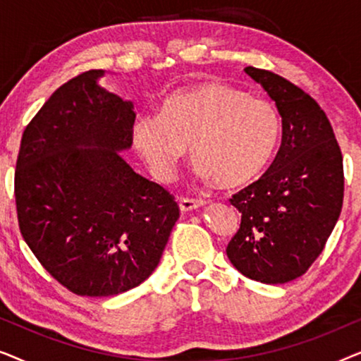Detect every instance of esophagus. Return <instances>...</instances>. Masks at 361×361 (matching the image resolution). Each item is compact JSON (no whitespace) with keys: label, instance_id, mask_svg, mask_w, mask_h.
<instances>
[{"label":"esophagus","instance_id":"obj_1","mask_svg":"<svg viewBox=\"0 0 361 361\" xmlns=\"http://www.w3.org/2000/svg\"><path fill=\"white\" fill-rule=\"evenodd\" d=\"M205 205L204 200H199V199H187V197H180L179 199V207L182 212H190V210H195L199 209V207Z\"/></svg>","mask_w":361,"mask_h":361}]
</instances>
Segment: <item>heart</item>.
Returning <instances> with one entry per match:
<instances>
[{
  "instance_id": "heart-1",
  "label": "heart",
  "mask_w": 361,
  "mask_h": 361,
  "mask_svg": "<svg viewBox=\"0 0 361 361\" xmlns=\"http://www.w3.org/2000/svg\"><path fill=\"white\" fill-rule=\"evenodd\" d=\"M279 130V115L268 100L205 80L167 97L159 115L137 116L131 141L156 179H174L190 145L197 176L238 189L273 161Z\"/></svg>"
}]
</instances>
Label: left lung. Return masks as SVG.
Listing matches in <instances>:
<instances>
[{"label": "left lung", "instance_id": "obj_1", "mask_svg": "<svg viewBox=\"0 0 361 361\" xmlns=\"http://www.w3.org/2000/svg\"><path fill=\"white\" fill-rule=\"evenodd\" d=\"M245 72L268 92L283 121L273 164L259 180L231 197L241 214L226 246L246 278L284 284L322 253L343 204V157L319 103L294 83L263 68Z\"/></svg>", "mask_w": 361, "mask_h": 361}]
</instances>
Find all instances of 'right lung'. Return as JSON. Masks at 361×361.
Here are the masks:
<instances>
[{
    "mask_svg": "<svg viewBox=\"0 0 361 361\" xmlns=\"http://www.w3.org/2000/svg\"><path fill=\"white\" fill-rule=\"evenodd\" d=\"M63 83L23 133L14 172L19 230L34 256L78 295L126 293L151 276L179 219L174 197L136 174L133 103L98 85Z\"/></svg>",
    "mask_w": 361,
    "mask_h": 361,
    "instance_id": "obj_1",
    "label": "right lung"
}]
</instances>
